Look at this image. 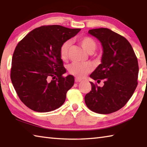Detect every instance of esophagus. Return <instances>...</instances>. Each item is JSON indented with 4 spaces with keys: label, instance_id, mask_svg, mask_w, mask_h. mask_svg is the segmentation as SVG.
Segmentation results:
<instances>
[{
    "label": "esophagus",
    "instance_id": "1",
    "mask_svg": "<svg viewBox=\"0 0 147 147\" xmlns=\"http://www.w3.org/2000/svg\"><path fill=\"white\" fill-rule=\"evenodd\" d=\"M82 80H81V79H79V78H75V82H76V83H80V82H82Z\"/></svg>",
    "mask_w": 147,
    "mask_h": 147
}]
</instances>
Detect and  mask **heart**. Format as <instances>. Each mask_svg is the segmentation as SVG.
I'll list each match as a JSON object with an SVG mask.
<instances>
[{"instance_id":"heart-1","label":"heart","mask_w":147,"mask_h":147,"mask_svg":"<svg viewBox=\"0 0 147 147\" xmlns=\"http://www.w3.org/2000/svg\"><path fill=\"white\" fill-rule=\"evenodd\" d=\"M81 46L90 54L94 52L96 47L97 43L95 40L90 36H82L78 39ZM71 45L70 41H65L61 45L59 49V55L62 61H65L67 59L69 51ZM92 65L90 62L85 63H76L73 62L68 66V71L72 75L80 78H85L87 74L92 71Z\"/></svg>"}]
</instances>
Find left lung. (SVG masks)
<instances>
[{"label":"left lung","mask_w":147,"mask_h":147,"mask_svg":"<svg viewBox=\"0 0 147 147\" xmlns=\"http://www.w3.org/2000/svg\"><path fill=\"white\" fill-rule=\"evenodd\" d=\"M88 33L103 47L102 64L90 74L102 87L90 82L92 90L85 95L87 107L98 114H107L123 107L138 85L139 67L135 53L126 38L108 28H96Z\"/></svg>","instance_id":"obj_1"}]
</instances>
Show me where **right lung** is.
<instances>
[{
    "mask_svg": "<svg viewBox=\"0 0 147 147\" xmlns=\"http://www.w3.org/2000/svg\"><path fill=\"white\" fill-rule=\"evenodd\" d=\"M81 30L45 25L33 30L16 47L11 79L21 102L34 111L47 112L60 107L74 85L65 73L59 49Z\"/></svg>",
    "mask_w": 147,
    "mask_h": 147,
    "instance_id": "obj_1",
    "label": "right lung"
}]
</instances>
